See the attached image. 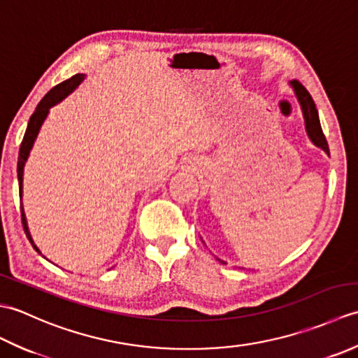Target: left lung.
<instances>
[{
  "instance_id": "obj_1",
  "label": "left lung",
  "mask_w": 358,
  "mask_h": 358,
  "mask_svg": "<svg viewBox=\"0 0 358 358\" xmlns=\"http://www.w3.org/2000/svg\"><path fill=\"white\" fill-rule=\"evenodd\" d=\"M289 86L292 87L296 100H299V103H300V108H301V112H303V118H305V126H306V132H308L309 140L313 141L317 148H320L322 150H324L326 154L329 155V146H328V141H326L324 135H323L322 124H320V120H318V112H317L313 96H310V94L305 89V86H303L301 83H299L296 80L289 81ZM217 260L222 264H226L223 260H220V258H217Z\"/></svg>"
}]
</instances>
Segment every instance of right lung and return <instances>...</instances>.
Masks as SVG:
<instances>
[{"label":"right lung","mask_w":358,"mask_h":358,"mask_svg":"<svg viewBox=\"0 0 358 358\" xmlns=\"http://www.w3.org/2000/svg\"><path fill=\"white\" fill-rule=\"evenodd\" d=\"M85 78H86V73H77V75H73L72 78L59 83L58 86L50 89L49 92L44 95V98L40 101V104L36 106V109L32 113V117H30L29 123H27L26 134H24V138H22L21 146H20V154H18L17 172H18V185H20V199H22V175H24V166H26V162H27V158L30 155V150H32V148H34V143L36 140V136H38V134H40V129H41L43 123L45 121V118H48L49 112H50L53 106L62 103L67 95H71L73 90L81 85L83 80H85ZM21 222H22V227H24V232L27 235L30 245L34 246V249L36 250L38 254H41L40 249L36 248V245L32 240V235H30V232H29L27 220H26L24 209H22V204H21Z\"/></svg>","instance_id":"add662e5"}]
</instances>
